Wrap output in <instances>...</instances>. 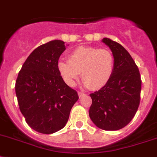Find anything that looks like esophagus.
Returning a JSON list of instances; mask_svg holds the SVG:
<instances>
[{
	"label": "esophagus",
	"instance_id": "1",
	"mask_svg": "<svg viewBox=\"0 0 157 157\" xmlns=\"http://www.w3.org/2000/svg\"><path fill=\"white\" fill-rule=\"evenodd\" d=\"M78 95L80 98H82V97H84L85 95H86V94L83 93V92H81V91H78Z\"/></svg>",
	"mask_w": 157,
	"mask_h": 157
}]
</instances>
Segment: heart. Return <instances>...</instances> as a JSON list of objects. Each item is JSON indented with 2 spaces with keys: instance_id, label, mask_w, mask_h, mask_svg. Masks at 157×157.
<instances>
[{
  "instance_id": "b5f03b06",
  "label": "heart",
  "mask_w": 157,
  "mask_h": 157,
  "mask_svg": "<svg viewBox=\"0 0 157 157\" xmlns=\"http://www.w3.org/2000/svg\"><path fill=\"white\" fill-rule=\"evenodd\" d=\"M68 61H59L57 67L67 86L76 85L80 72L83 84L93 90L106 86L114 69V57L107 49L79 46L68 54Z\"/></svg>"
}]
</instances>
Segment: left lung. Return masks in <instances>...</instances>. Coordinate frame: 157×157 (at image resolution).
<instances>
[{"instance_id": "obj_1", "label": "left lung", "mask_w": 157, "mask_h": 157, "mask_svg": "<svg viewBox=\"0 0 157 157\" xmlns=\"http://www.w3.org/2000/svg\"><path fill=\"white\" fill-rule=\"evenodd\" d=\"M114 57V69L106 86L90 94L89 115L96 126L118 130L134 118L140 103L141 76L131 55L119 43L103 38Z\"/></svg>"}]
</instances>
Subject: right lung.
Instances as JSON below:
<instances>
[{"label": "right lung", "mask_w": 157, "mask_h": 157, "mask_svg": "<svg viewBox=\"0 0 157 157\" xmlns=\"http://www.w3.org/2000/svg\"><path fill=\"white\" fill-rule=\"evenodd\" d=\"M65 50L60 40L40 45L26 59L16 80L19 109L28 125L41 134L63 129L79 98L58 71L59 57Z\"/></svg>", "instance_id": "add662e5"}]
</instances>
